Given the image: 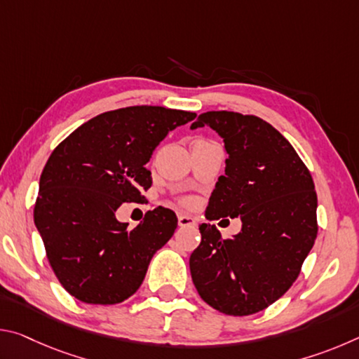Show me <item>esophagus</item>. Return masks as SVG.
Here are the masks:
<instances>
[{
  "instance_id": "34e87169",
  "label": "esophagus",
  "mask_w": 359,
  "mask_h": 359,
  "mask_svg": "<svg viewBox=\"0 0 359 359\" xmlns=\"http://www.w3.org/2000/svg\"><path fill=\"white\" fill-rule=\"evenodd\" d=\"M179 220V226L187 228V226H196V220L191 215H185V214H179L177 217Z\"/></svg>"
}]
</instances>
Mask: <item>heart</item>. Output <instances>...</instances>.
<instances>
[{
    "instance_id": "b5f03b06",
    "label": "heart",
    "mask_w": 359,
    "mask_h": 359,
    "mask_svg": "<svg viewBox=\"0 0 359 359\" xmlns=\"http://www.w3.org/2000/svg\"><path fill=\"white\" fill-rule=\"evenodd\" d=\"M182 203H184V204H188V203H190V199H182Z\"/></svg>"
}]
</instances>
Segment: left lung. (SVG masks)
Here are the masks:
<instances>
[{"mask_svg": "<svg viewBox=\"0 0 359 359\" xmlns=\"http://www.w3.org/2000/svg\"><path fill=\"white\" fill-rule=\"evenodd\" d=\"M199 126L217 131L228 154L205 217H241L242 229L223 239L215 224H199L191 278L210 307L245 317L269 307L299 276L317 239V193L293 145L263 118L210 111L191 130Z\"/></svg>", "mask_w": 359, "mask_h": 359, "instance_id": "left-lung-1", "label": "left lung"}]
</instances>
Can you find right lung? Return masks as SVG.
<instances>
[{"label": "right lung", "mask_w": 359, "mask_h": 359, "mask_svg": "<svg viewBox=\"0 0 359 359\" xmlns=\"http://www.w3.org/2000/svg\"><path fill=\"white\" fill-rule=\"evenodd\" d=\"M194 117L161 106L109 111L79 126L48 156L34 224L58 282L76 299L118 304L141 287L177 217L160 205L128 229L115 212L123 203L144 201L142 191L151 187L145 165L156 145Z\"/></svg>", "instance_id": "1"}]
</instances>
